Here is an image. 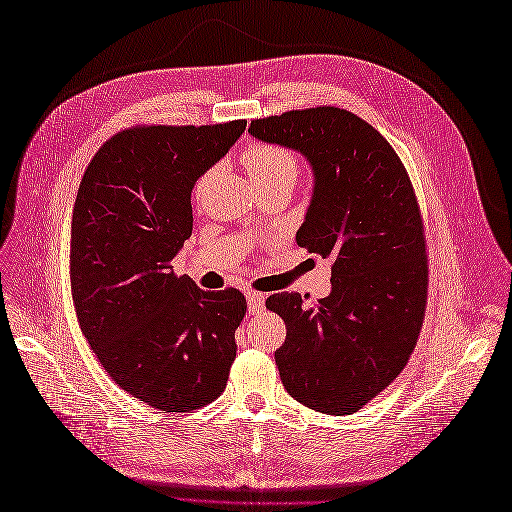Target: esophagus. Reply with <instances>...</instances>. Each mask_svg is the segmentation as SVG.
Segmentation results:
<instances>
[{
  "instance_id": "1",
  "label": "esophagus",
  "mask_w": 512,
  "mask_h": 512,
  "mask_svg": "<svg viewBox=\"0 0 512 512\" xmlns=\"http://www.w3.org/2000/svg\"><path fill=\"white\" fill-rule=\"evenodd\" d=\"M245 299H247V309H250V314H260L262 309H265V294L247 292Z\"/></svg>"
}]
</instances>
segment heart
<instances>
[{
	"label": "heart",
	"instance_id": "1",
	"mask_svg": "<svg viewBox=\"0 0 512 512\" xmlns=\"http://www.w3.org/2000/svg\"><path fill=\"white\" fill-rule=\"evenodd\" d=\"M243 164L250 173V179L254 181L256 188H265V185L277 183V181H292L297 179L299 164L294 153L267 143H256L243 153ZM203 185V183H200ZM198 185V190H200Z\"/></svg>",
	"mask_w": 512,
	"mask_h": 512
}]
</instances>
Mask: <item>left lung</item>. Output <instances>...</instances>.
Segmentation results:
<instances>
[{
	"label": "left lung",
	"mask_w": 512,
	"mask_h": 512,
	"mask_svg": "<svg viewBox=\"0 0 512 512\" xmlns=\"http://www.w3.org/2000/svg\"><path fill=\"white\" fill-rule=\"evenodd\" d=\"M250 134L307 158L314 194L297 243L333 260L329 297L267 299L286 322L280 378L303 406L352 414L401 374L423 327L429 271L410 177L389 141L344 108L254 119Z\"/></svg>",
	"instance_id": "8db88e82"
}]
</instances>
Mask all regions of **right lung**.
Returning a JSON list of instances; mask_svg holds the SVG:
<instances>
[{
	"instance_id": "obj_1",
	"label": "right lung",
	"mask_w": 512,
	"mask_h": 512,
	"mask_svg": "<svg viewBox=\"0 0 512 512\" xmlns=\"http://www.w3.org/2000/svg\"><path fill=\"white\" fill-rule=\"evenodd\" d=\"M136 126L98 149L72 211L70 284L79 327L123 391L166 412L226 389L245 316L237 288L200 290L173 273L192 235V188L245 130Z\"/></svg>"
}]
</instances>
